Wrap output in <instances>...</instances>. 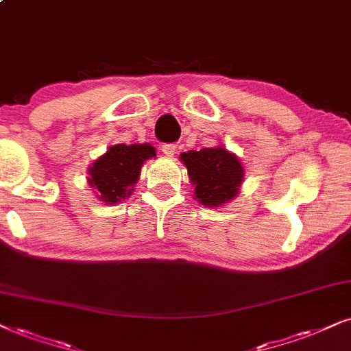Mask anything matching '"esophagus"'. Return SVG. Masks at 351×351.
<instances>
[{"instance_id":"34e87169","label":"esophagus","mask_w":351,"mask_h":351,"mask_svg":"<svg viewBox=\"0 0 351 351\" xmlns=\"http://www.w3.org/2000/svg\"><path fill=\"white\" fill-rule=\"evenodd\" d=\"M162 152L167 155V157H173L176 152V145L175 144H163L162 145Z\"/></svg>"}]
</instances>
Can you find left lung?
<instances>
[{
	"label": "left lung",
	"instance_id": "left-lung-1",
	"mask_svg": "<svg viewBox=\"0 0 351 351\" xmlns=\"http://www.w3.org/2000/svg\"><path fill=\"white\" fill-rule=\"evenodd\" d=\"M180 160L188 168L194 196L202 206L220 207L237 197L245 168L234 154L220 145L183 152Z\"/></svg>",
	"mask_w": 351,
	"mask_h": 351
}]
</instances>
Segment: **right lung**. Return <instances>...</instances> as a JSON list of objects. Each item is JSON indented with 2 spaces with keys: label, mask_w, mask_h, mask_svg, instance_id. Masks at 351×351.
I'll list each match as a JSON object with an SVG mask.
<instances>
[{
  "label": "right lung",
  "mask_w": 351,
  "mask_h": 351,
  "mask_svg": "<svg viewBox=\"0 0 351 351\" xmlns=\"http://www.w3.org/2000/svg\"><path fill=\"white\" fill-rule=\"evenodd\" d=\"M155 157L150 144H117L97 158L88 168V184L97 199L105 204H118L130 197L137 183L144 162Z\"/></svg>",
  "instance_id": "right-lung-1"
}]
</instances>
